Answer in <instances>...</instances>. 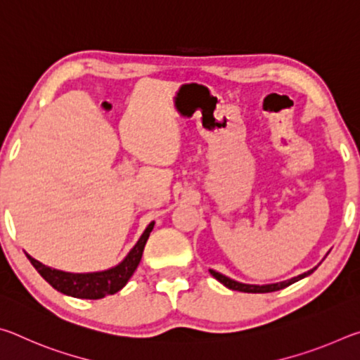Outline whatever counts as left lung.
<instances>
[{"label":"left lung","instance_id":"1","mask_svg":"<svg viewBox=\"0 0 360 360\" xmlns=\"http://www.w3.org/2000/svg\"><path fill=\"white\" fill-rule=\"evenodd\" d=\"M314 270H316V266L311 268V270L302 273V275L294 276V278H290V279H285V281L275 283V284H262V285H259V284H245V283H238V281H235V279H230L229 276H225V275H222V273H217V271H214V270H210V273L217 279L219 283H222V284L225 285V288H229V289H231V290L248 292V294H266V292H275V290L288 288V285L294 284V283H297V281H300V279H303V278L309 276Z\"/></svg>","mask_w":360,"mask_h":360}]
</instances>
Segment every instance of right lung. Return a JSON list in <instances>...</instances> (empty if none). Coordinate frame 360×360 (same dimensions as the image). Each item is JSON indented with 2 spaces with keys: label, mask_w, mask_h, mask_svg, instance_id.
Wrapping results in <instances>:
<instances>
[{
  "label": "right lung",
  "mask_w": 360,
  "mask_h": 360,
  "mask_svg": "<svg viewBox=\"0 0 360 360\" xmlns=\"http://www.w3.org/2000/svg\"><path fill=\"white\" fill-rule=\"evenodd\" d=\"M155 222L152 221L143 235L139 236L136 245L130 249V252L125 255V259L119 262L115 266L108 268L103 271H92V273H70L62 271L57 268H51L44 264H41L32 255L27 254L28 260L36 268V271L52 285L53 289L62 292L65 295L75 298H87V300H98L106 295H112L119 292L124 285L129 283L133 273L139 265L143 257V251L148 241L152 229Z\"/></svg>",
  "instance_id": "obj_1"
}]
</instances>
